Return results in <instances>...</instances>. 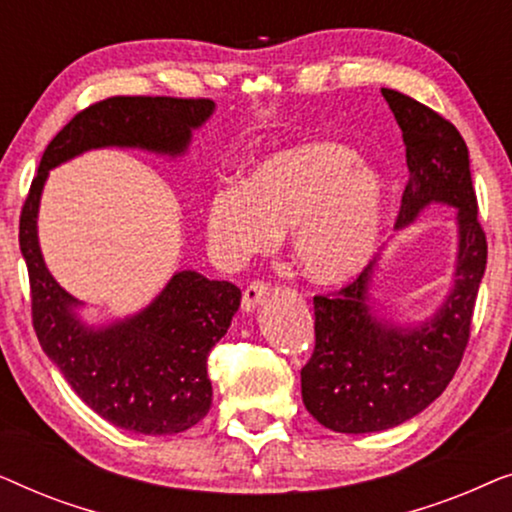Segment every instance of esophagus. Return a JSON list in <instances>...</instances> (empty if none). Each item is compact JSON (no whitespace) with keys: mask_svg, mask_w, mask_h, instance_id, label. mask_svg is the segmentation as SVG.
Masks as SVG:
<instances>
[{"mask_svg":"<svg viewBox=\"0 0 512 512\" xmlns=\"http://www.w3.org/2000/svg\"><path fill=\"white\" fill-rule=\"evenodd\" d=\"M265 296H268V284H263V282L249 284L247 291H244V296H242V310L254 312L256 307L263 303Z\"/></svg>","mask_w":512,"mask_h":512,"instance_id":"1","label":"esophagus"}]
</instances>
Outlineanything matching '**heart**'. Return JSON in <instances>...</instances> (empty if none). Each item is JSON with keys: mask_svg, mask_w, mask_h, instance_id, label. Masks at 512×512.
<instances>
[{"mask_svg": "<svg viewBox=\"0 0 512 512\" xmlns=\"http://www.w3.org/2000/svg\"><path fill=\"white\" fill-rule=\"evenodd\" d=\"M387 223V181L354 149L312 139L258 160L240 186H221L205 207L216 261L237 268L291 230L298 270L319 286L352 282L368 268Z\"/></svg>", "mask_w": 512, "mask_h": 512, "instance_id": "b5f03b06", "label": "heart"}]
</instances>
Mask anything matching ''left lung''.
Segmentation results:
<instances>
[{"instance_id":"left-lung-1","label":"left lung","mask_w":512,"mask_h":512,"mask_svg":"<svg viewBox=\"0 0 512 512\" xmlns=\"http://www.w3.org/2000/svg\"><path fill=\"white\" fill-rule=\"evenodd\" d=\"M382 95L403 132L410 170L396 230L431 205L452 207L457 254L450 291L426 319L401 321L375 298L380 261L338 296L314 298L317 345L300 370V391L307 412L338 433L394 429L443 394L464 356L487 265L464 137L412 97L391 88Z\"/></svg>"}]
</instances>
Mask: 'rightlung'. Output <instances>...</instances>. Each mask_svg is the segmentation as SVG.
I'll use <instances>...</instances> for the list:
<instances>
[{"mask_svg":"<svg viewBox=\"0 0 512 512\" xmlns=\"http://www.w3.org/2000/svg\"><path fill=\"white\" fill-rule=\"evenodd\" d=\"M216 109L209 100L109 97L76 114L41 156L23 216L20 254L32 289L39 345L76 396L125 431L172 436L191 429L212 408L207 356L228 333L242 291L195 270H177L149 305L97 324L86 303L62 289L39 244V205L48 172L95 149H137L184 158L193 132Z\"/></svg>","mask_w":512,"mask_h":512,"instance_id":"1","label":"right lung"}]
</instances>
